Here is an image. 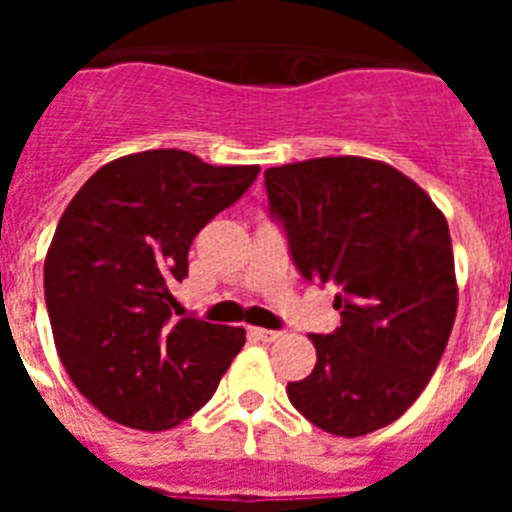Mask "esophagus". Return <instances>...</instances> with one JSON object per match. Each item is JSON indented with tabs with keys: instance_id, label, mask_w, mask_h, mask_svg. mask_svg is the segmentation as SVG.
Segmentation results:
<instances>
[{
	"instance_id": "34e87169",
	"label": "esophagus",
	"mask_w": 512,
	"mask_h": 512,
	"mask_svg": "<svg viewBox=\"0 0 512 512\" xmlns=\"http://www.w3.org/2000/svg\"><path fill=\"white\" fill-rule=\"evenodd\" d=\"M251 336L253 338H259V341H266V343H271V341H277L279 336H282V333H279V330H266V328H251Z\"/></svg>"
}]
</instances>
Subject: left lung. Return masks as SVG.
Listing matches in <instances>:
<instances>
[{
	"label": "left lung",
	"mask_w": 512,
	"mask_h": 512,
	"mask_svg": "<svg viewBox=\"0 0 512 512\" xmlns=\"http://www.w3.org/2000/svg\"><path fill=\"white\" fill-rule=\"evenodd\" d=\"M269 210L307 282L336 284L341 328L310 333L318 364L289 402L333 436L395 423L431 382L459 287L449 225L413 179L361 156L266 169Z\"/></svg>",
	"instance_id": "obj_1"
}]
</instances>
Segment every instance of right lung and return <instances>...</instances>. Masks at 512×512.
I'll return each mask as SVG.
<instances>
[{
  "label": "right lung",
  "mask_w": 512,
  "mask_h": 512,
  "mask_svg": "<svg viewBox=\"0 0 512 512\" xmlns=\"http://www.w3.org/2000/svg\"><path fill=\"white\" fill-rule=\"evenodd\" d=\"M259 166H212L176 148L104 164L63 210L45 256L53 341L104 418L169 431L215 395L246 330L174 318L189 246L241 200Z\"/></svg>",
  "instance_id": "obj_1"
}]
</instances>
